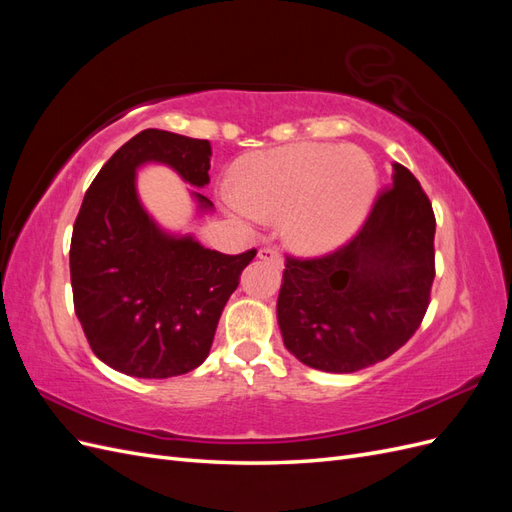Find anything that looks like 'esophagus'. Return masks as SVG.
Returning <instances> with one entry per match:
<instances>
[{"mask_svg":"<svg viewBox=\"0 0 512 512\" xmlns=\"http://www.w3.org/2000/svg\"><path fill=\"white\" fill-rule=\"evenodd\" d=\"M258 258H260V260H271V262H275L277 267L284 269V260H282L280 252L275 250V247H260V250H258Z\"/></svg>","mask_w":512,"mask_h":512,"instance_id":"34e87169","label":"esophagus"}]
</instances>
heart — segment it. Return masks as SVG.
<instances>
[{
    "label": "heart",
    "mask_w": 512,
    "mask_h": 512,
    "mask_svg": "<svg viewBox=\"0 0 512 512\" xmlns=\"http://www.w3.org/2000/svg\"><path fill=\"white\" fill-rule=\"evenodd\" d=\"M378 177L359 149L292 145L250 153L237 164V188L220 196L237 220L282 215V235L301 254L318 256L346 243L374 205Z\"/></svg>",
    "instance_id": "obj_1"
}]
</instances>
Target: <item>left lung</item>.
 <instances>
[{"mask_svg":"<svg viewBox=\"0 0 512 512\" xmlns=\"http://www.w3.org/2000/svg\"><path fill=\"white\" fill-rule=\"evenodd\" d=\"M433 235L427 194L395 162L393 188L359 235L322 258H286L277 324L288 352L307 367L352 374L404 346L429 305Z\"/></svg>","mask_w":512,"mask_h":512,"instance_id":"1","label":"left lung"}]
</instances>
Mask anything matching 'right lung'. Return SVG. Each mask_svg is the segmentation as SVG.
Returning a JSON list of instances; mask_svg holds the SVG:
<instances>
[{"label": "right lung", "mask_w": 512, "mask_h": 512, "mask_svg": "<svg viewBox=\"0 0 512 512\" xmlns=\"http://www.w3.org/2000/svg\"><path fill=\"white\" fill-rule=\"evenodd\" d=\"M156 162L194 188L209 183L211 145L143 130L121 145L83 198L70 243L74 312L102 363L134 378H173L203 363L222 309L256 250L237 256L166 232L143 207L136 170ZM198 213L213 203L192 192Z\"/></svg>", "instance_id": "obj_1"}]
</instances>
